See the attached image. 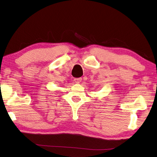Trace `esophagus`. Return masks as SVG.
<instances>
[{"mask_svg": "<svg viewBox=\"0 0 157 157\" xmlns=\"http://www.w3.org/2000/svg\"><path fill=\"white\" fill-rule=\"evenodd\" d=\"M74 81H75V83H79L82 81V78H75L74 79Z\"/></svg>", "mask_w": 157, "mask_h": 157, "instance_id": "34e87169", "label": "esophagus"}]
</instances>
